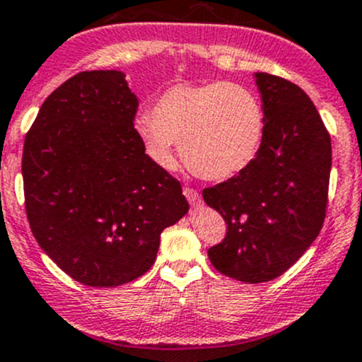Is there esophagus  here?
Returning a JSON list of instances; mask_svg holds the SVG:
<instances>
[{
	"label": "esophagus",
	"instance_id": "34e87169",
	"mask_svg": "<svg viewBox=\"0 0 362 362\" xmlns=\"http://www.w3.org/2000/svg\"><path fill=\"white\" fill-rule=\"evenodd\" d=\"M183 194H185V197L188 199V202H190L192 206H201V194H199L195 188L185 187Z\"/></svg>",
	"mask_w": 362,
	"mask_h": 362
}]
</instances>
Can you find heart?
I'll list each match as a JSON object with an SVG mask.
<instances>
[{
  "instance_id": "1",
  "label": "heart",
  "mask_w": 362,
  "mask_h": 362,
  "mask_svg": "<svg viewBox=\"0 0 362 362\" xmlns=\"http://www.w3.org/2000/svg\"><path fill=\"white\" fill-rule=\"evenodd\" d=\"M136 135L160 167L174 165V144L194 174L223 181L245 170L261 149L264 112L242 85L209 81L174 85L154 103L153 117L136 120Z\"/></svg>"
}]
</instances>
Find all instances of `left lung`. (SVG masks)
Masks as SVG:
<instances>
[{
  "instance_id": "1",
  "label": "left lung",
  "mask_w": 362,
  "mask_h": 362,
  "mask_svg": "<svg viewBox=\"0 0 362 362\" xmlns=\"http://www.w3.org/2000/svg\"><path fill=\"white\" fill-rule=\"evenodd\" d=\"M264 136L256 160L235 177L202 190L227 223L208 250L220 274L267 282L309 249L325 220L330 135L309 95L279 76L256 72Z\"/></svg>"
}]
</instances>
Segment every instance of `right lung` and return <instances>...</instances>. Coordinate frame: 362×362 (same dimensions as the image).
I'll return each mask as SVG.
<instances>
[{
  "label": "right lung",
  "instance_id": "add662e5",
  "mask_svg": "<svg viewBox=\"0 0 362 362\" xmlns=\"http://www.w3.org/2000/svg\"><path fill=\"white\" fill-rule=\"evenodd\" d=\"M139 99L120 71H83L42 103L24 139V206L44 252L74 281L132 282L165 227L188 211L181 185L146 154Z\"/></svg>",
  "mask_w": 362,
  "mask_h": 362
}]
</instances>
